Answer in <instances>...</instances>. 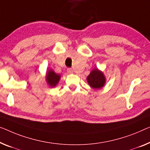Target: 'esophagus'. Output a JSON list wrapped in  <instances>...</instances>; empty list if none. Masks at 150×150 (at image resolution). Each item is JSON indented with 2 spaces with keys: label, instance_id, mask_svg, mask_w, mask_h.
<instances>
[{
  "label": "esophagus",
  "instance_id": "1",
  "mask_svg": "<svg viewBox=\"0 0 150 150\" xmlns=\"http://www.w3.org/2000/svg\"><path fill=\"white\" fill-rule=\"evenodd\" d=\"M67 72L69 73H73V69L71 68H68L67 69Z\"/></svg>",
  "mask_w": 150,
  "mask_h": 150
}]
</instances>
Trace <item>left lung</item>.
Returning a JSON list of instances; mask_svg holds the SVG:
<instances>
[{"instance_id":"left-lung-1","label":"left lung","mask_w":150,"mask_h":150,"mask_svg":"<svg viewBox=\"0 0 150 150\" xmlns=\"http://www.w3.org/2000/svg\"><path fill=\"white\" fill-rule=\"evenodd\" d=\"M87 81L91 88L100 89L104 86L106 83V78L101 71L98 70V69H94L88 76Z\"/></svg>"}]
</instances>
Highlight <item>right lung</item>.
<instances>
[{
	"label": "right lung",
	"mask_w": 150,
	"mask_h": 150,
	"mask_svg": "<svg viewBox=\"0 0 150 150\" xmlns=\"http://www.w3.org/2000/svg\"><path fill=\"white\" fill-rule=\"evenodd\" d=\"M60 79H61V75H58L54 71L52 70H49L46 73V80L48 84L50 87H54L59 83Z\"/></svg>",
	"instance_id": "add662e5"
}]
</instances>
